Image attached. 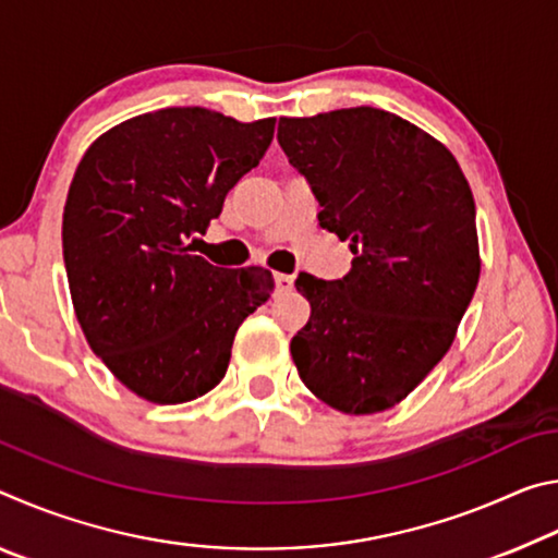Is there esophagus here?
<instances>
[{
    "instance_id": "1",
    "label": "esophagus",
    "mask_w": 558,
    "mask_h": 558,
    "mask_svg": "<svg viewBox=\"0 0 558 558\" xmlns=\"http://www.w3.org/2000/svg\"><path fill=\"white\" fill-rule=\"evenodd\" d=\"M292 282H295V278L288 276V272H276V288H278L280 292L292 290Z\"/></svg>"
}]
</instances>
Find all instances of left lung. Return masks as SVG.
Returning <instances> with one entry per match:
<instances>
[{
	"mask_svg": "<svg viewBox=\"0 0 558 558\" xmlns=\"http://www.w3.org/2000/svg\"><path fill=\"white\" fill-rule=\"evenodd\" d=\"M278 143L349 241L342 280L300 272L307 325L290 352L332 409L364 415L403 401L456 339L480 280L475 202L450 149L379 108L280 118Z\"/></svg>",
	"mask_w": 558,
	"mask_h": 558,
	"instance_id": "8db88e82",
	"label": "left lung"
}]
</instances>
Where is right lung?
<instances>
[{"mask_svg":"<svg viewBox=\"0 0 558 558\" xmlns=\"http://www.w3.org/2000/svg\"><path fill=\"white\" fill-rule=\"evenodd\" d=\"M276 118L206 108L130 118L83 155L63 209V263L83 335L132 393L199 399L229 369L235 329L270 298L263 268H216L189 239L260 162Z\"/></svg>","mask_w":558,"mask_h":558,"instance_id":"obj_1","label":"right lung"}]
</instances>
